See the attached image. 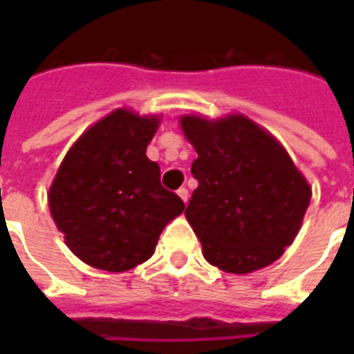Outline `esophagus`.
<instances>
[{
  "mask_svg": "<svg viewBox=\"0 0 354 354\" xmlns=\"http://www.w3.org/2000/svg\"><path fill=\"white\" fill-rule=\"evenodd\" d=\"M178 196H180V198L183 200V202H185V204H187V200H189V191L185 187H180L178 189Z\"/></svg>",
  "mask_w": 354,
  "mask_h": 354,
  "instance_id": "34e87169",
  "label": "esophagus"
}]
</instances>
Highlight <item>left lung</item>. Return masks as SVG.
Segmentation results:
<instances>
[{
    "label": "left lung",
    "mask_w": 354,
    "mask_h": 354,
    "mask_svg": "<svg viewBox=\"0 0 354 354\" xmlns=\"http://www.w3.org/2000/svg\"><path fill=\"white\" fill-rule=\"evenodd\" d=\"M196 150L185 216L207 263L227 274L268 266L296 239L310 187L281 143L244 115L180 119Z\"/></svg>",
    "instance_id": "8db88e82"
}]
</instances>
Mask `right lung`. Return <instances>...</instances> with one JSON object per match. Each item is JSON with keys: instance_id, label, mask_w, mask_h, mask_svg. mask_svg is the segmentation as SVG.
I'll use <instances>...</instances> for the list:
<instances>
[{"instance_id": "obj_1", "label": "right lung", "mask_w": 354, "mask_h": 354, "mask_svg": "<svg viewBox=\"0 0 354 354\" xmlns=\"http://www.w3.org/2000/svg\"><path fill=\"white\" fill-rule=\"evenodd\" d=\"M160 119L119 108L69 149L49 189V209L69 250L86 264L124 272L154 253L160 233L185 209L147 158Z\"/></svg>"}]
</instances>
